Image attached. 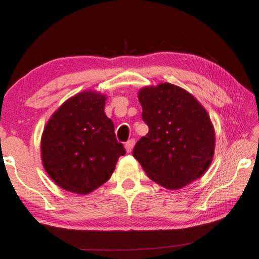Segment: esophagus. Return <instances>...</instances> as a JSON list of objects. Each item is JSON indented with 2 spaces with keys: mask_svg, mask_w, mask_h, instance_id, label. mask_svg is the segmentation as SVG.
<instances>
[{
  "mask_svg": "<svg viewBox=\"0 0 259 259\" xmlns=\"http://www.w3.org/2000/svg\"><path fill=\"white\" fill-rule=\"evenodd\" d=\"M135 139L134 138H131V139H129L128 142L125 143V145H124V147H125V151L128 152V153H130L131 151H133V147H134V145H135Z\"/></svg>",
  "mask_w": 259,
  "mask_h": 259,
  "instance_id": "esophagus-1",
  "label": "esophagus"
}]
</instances>
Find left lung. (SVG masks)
Returning <instances> with one entry per match:
<instances>
[{"mask_svg": "<svg viewBox=\"0 0 259 259\" xmlns=\"http://www.w3.org/2000/svg\"><path fill=\"white\" fill-rule=\"evenodd\" d=\"M148 125L133 155L152 181L178 190L200 178L214 151V131L205 109L191 94L170 83L139 91Z\"/></svg>", "mask_w": 259, "mask_h": 259, "instance_id": "left-lung-1", "label": "left lung"}]
</instances>
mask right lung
<instances>
[{
	"label": "right lung",
	"instance_id": "right-lung-1",
	"mask_svg": "<svg viewBox=\"0 0 259 259\" xmlns=\"http://www.w3.org/2000/svg\"><path fill=\"white\" fill-rule=\"evenodd\" d=\"M106 97L93 91L74 96L59 107L42 135L46 171L64 190L88 194L111 178L125 150L104 112Z\"/></svg>",
	"mask_w": 259,
	"mask_h": 259
}]
</instances>
